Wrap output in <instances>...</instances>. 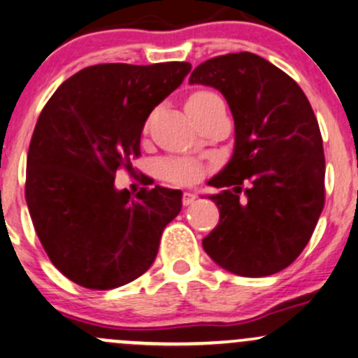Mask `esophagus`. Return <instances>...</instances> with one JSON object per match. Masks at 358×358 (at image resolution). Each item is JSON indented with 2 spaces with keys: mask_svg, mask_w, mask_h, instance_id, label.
Listing matches in <instances>:
<instances>
[{
  "mask_svg": "<svg viewBox=\"0 0 358 358\" xmlns=\"http://www.w3.org/2000/svg\"><path fill=\"white\" fill-rule=\"evenodd\" d=\"M196 201V194H192V192H184L182 194V204L184 206H191L192 203Z\"/></svg>",
  "mask_w": 358,
  "mask_h": 358,
  "instance_id": "obj_1",
  "label": "esophagus"
}]
</instances>
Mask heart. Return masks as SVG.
I'll list each match as a JSON object with an SVG mask.
<instances>
[{
  "label": "heart",
  "instance_id": "1",
  "mask_svg": "<svg viewBox=\"0 0 358 358\" xmlns=\"http://www.w3.org/2000/svg\"><path fill=\"white\" fill-rule=\"evenodd\" d=\"M216 102H221V96L216 95L214 92L199 90L194 92L187 100V110L191 113L192 119H197L199 115L208 110L211 105ZM161 174L166 180L178 186H191V184L197 182L203 176V167L199 162L192 161V159L184 157H174L167 159L161 164Z\"/></svg>",
  "mask_w": 358,
  "mask_h": 358
}]
</instances>
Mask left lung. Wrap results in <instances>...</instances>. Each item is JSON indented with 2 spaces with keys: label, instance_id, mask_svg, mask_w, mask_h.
Masks as SVG:
<instances>
[{
  "label": "left lung",
  "instance_id": "left-lung-1",
  "mask_svg": "<svg viewBox=\"0 0 358 358\" xmlns=\"http://www.w3.org/2000/svg\"><path fill=\"white\" fill-rule=\"evenodd\" d=\"M189 83L220 90L234 119L233 157L208 182L222 191L209 196L220 222L203 239L204 251L234 275H275L308 245L325 204V155L312 105L295 80L250 52L201 63Z\"/></svg>",
  "mask_w": 358,
  "mask_h": 358
}]
</instances>
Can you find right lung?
I'll list each match as a JSON object with an SVG mask.
<instances>
[{"label":"right lung","instance_id":"add662e5","mask_svg":"<svg viewBox=\"0 0 358 358\" xmlns=\"http://www.w3.org/2000/svg\"><path fill=\"white\" fill-rule=\"evenodd\" d=\"M191 71L187 62L103 63L62 83L38 117L24 196L50 262L90 289L127 285L149 270L182 192L155 186L134 197L115 172L132 171L150 112Z\"/></svg>","mask_w":358,"mask_h":358}]
</instances>
